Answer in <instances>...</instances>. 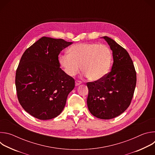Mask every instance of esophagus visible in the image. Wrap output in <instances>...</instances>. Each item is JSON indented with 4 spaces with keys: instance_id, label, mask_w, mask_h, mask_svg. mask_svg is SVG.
Here are the masks:
<instances>
[{
    "instance_id": "esophagus-1",
    "label": "esophagus",
    "mask_w": 155,
    "mask_h": 155,
    "mask_svg": "<svg viewBox=\"0 0 155 155\" xmlns=\"http://www.w3.org/2000/svg\"><path fill=\"white\" fill-rule=\"evenodd\" d=\"M80 84H81V81H79V80H76L75 81V85L76 86H78Z\"/></svg>"
}]
</instances>
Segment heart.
Segmentation results:
<instances>
[{
    "mask_svg": "<svg viewBox=\"0 0 155 155\" xmlns=\"http://www.w3.org/2000/svg\"><path fill=\"white\" fill-rule=\"evenodd\" d=\"M69 54H61L59 61L65 73L73 77L81 71L90 81L102 79L112 67L113 55L105 45L96 43H81L72 46Z\"/></svg>",
    "mask_w": 155,
    "mask_h": 155,
    "instance_id": "1",
    "label": "heart"
}]
</instances>
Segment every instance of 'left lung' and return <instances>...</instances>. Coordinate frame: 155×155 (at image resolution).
<instances>
[{
  "instance_id": "left-lung-1",
  "label": "left lung",
  "mask_w": 155,
  "mask_h": 155,
  "mask_svg": "<svg viewBox=\"0 0 155 155\" xmlns=\"http://www.w3.org/2000/svg\"><path fill=\"white\" fill-rule=\"evenodd\" d=\"M112 51L111 71L102 79L87 83V105L90 113L103 120L115 118L129 106L136 85V72L127 51L115 40L102 37Z\"/></svg>"
}]
</instances>
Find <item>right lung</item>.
I'll return each mask as SVG.
<instances>
[{
    "instance_id": "1",
    "label": "right lung",
    "mask_w": 155,
    "mask_h": 155,
    "mask_svg": "<svg viewBox=\"0 0 155 155\" xmlns=\"http://www.w3.org/2000/svg\"><path fill=\"white\" fill-rule=\"evenodd\" d=\"M63 39L43 37L22 56L16 72L17 96L26 112L47 120L63 110L75 80L61 68L60 52L72 44Z\"/></svg>"
}]
</instances>
